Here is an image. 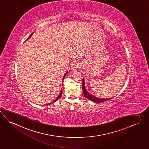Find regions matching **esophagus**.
Returning <instances> with one entry per match:
<instances>
[{"label":"esophagus","instance_id":"34e87169","mask_svg":"<svg viewBox=\"0 0 149 149\" xmlns=\"http://www.w3.org/2000/svg\"><path fill=\"white\" fill-rule=\"evenodd\" d=\"M80 65H79V63L78 62H75V63H74L72 66V69L73 70H76L77 69L79 68Z\"/></svg>","mask_w":149,"mask_h":149}]
</instances>
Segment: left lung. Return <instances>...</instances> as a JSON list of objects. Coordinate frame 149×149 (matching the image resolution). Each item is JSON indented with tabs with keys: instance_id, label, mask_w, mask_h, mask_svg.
<instances>
[{
	"instance_id": "left-lung-1",
	"label": "left lung",
	"mask_w": 149,
	"mask_h": 149,
	"mask_svg": "<svg viewBox=\"0 0 149 149\" xmlns=\"http://www.w3.org/2000/svg\"><path fill=\"white\" fill-rule=\"evenodd\" d=\"M82 90H83V92L84 95L86 98H87L88 99H89V100L94 102H102L106 101V100H109L112 99V98H98L97 97L94 96L92 95H91V93H89L87 91V90L86 89V88L85 86V82H84V79L83 78V83H82Z\"/></svg>"
}]
</instances>
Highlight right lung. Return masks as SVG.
<instances>
[{
    "instance_id": "right-lung-1",
    "label": "right lung",
    "mask_w": 149,
    "mask_h": 149,
    "mask_svg": "<svg viewBox=\"0 0 149 149\" xmlns=\"http://www.w3.org/2000/svg\"><path fill=\"white\" fill-rule=\"evenodd\" d=\"M33 33H32V34H31V35H30V36H29V38H27V39L26 40V41L27 40H28V39H29V38H30V37H31V35H33ZM68 71H67V72H66V73H65V75H64V76H63V79H62V80H63V81H63V79H64V78H65V75H66V74H67V73H68ZM62 93V89H61V92H60V94H59V95H58V96L57 97V98H56V99H55V100H54V101H52V102H51V103H49V104H48V105H50V104H52V103H54V102H56V101H57V100H58V99H59V98H60V97H61Z\"/></svg>"
}]
</instances>
